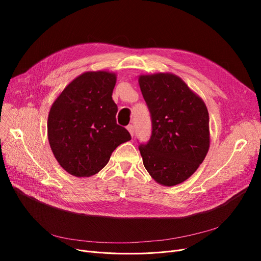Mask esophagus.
<instances>
[{
  "mask_svg": "<svg viewBox=\"0 0 261 261\" xmlns=\"http://www.w3.org/2000/svg\"><path fill=\"white\" fill-rule=\"evenodd\" d=\"M127 130L129 131V133L131 134V136H133V133H134V130H133V126H132V125H128V126H127Z\"/></svg>",
  "mask_w": 261,
  "mask_h": 261,
  "instance_id": "34e87169",
  "label": "esophagus"
}]
</instances>
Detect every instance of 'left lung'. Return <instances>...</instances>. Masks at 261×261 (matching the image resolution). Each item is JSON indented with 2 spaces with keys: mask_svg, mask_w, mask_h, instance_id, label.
<instances>
[{
  "mask_svg": "<svg viewBox=\"0 0 261 261\" xmlns=\"http://www.w3.org/2000/svg\"><path fill=\"white\" fill-rule=\"evenodd\" d=\"M139 84L152 122L139 147L146 170L163 186L186 181L210 149V116L203 99L171 73L141 75Z\"/></svg>",
  "mask_w": 261,
  "mask_h": 261,
  "instance_id": "1",
  "label": "left lung"
}]
</instances>
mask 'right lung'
I'll list each match as a JSON object with an SVG mask.
<instances>
[{
	"label": "right lung",
	"instance_id": "obj_1",
	"mask_svg": "<svg viewBox=\"0 0 261 261\" xmlns=\"http://www.w3.org/2000/svg\"><path fill=\"white\" fill-rule=\"evenodd\" d=\"M115 84V73L86 72L71 81L50 107L49 146L59 165L72 175L97 173L114 150L131 140L127 129L116 123Z\"/></svg>",
	"mask_w": 261,
	"mask_h": 261
}]
</instances>
